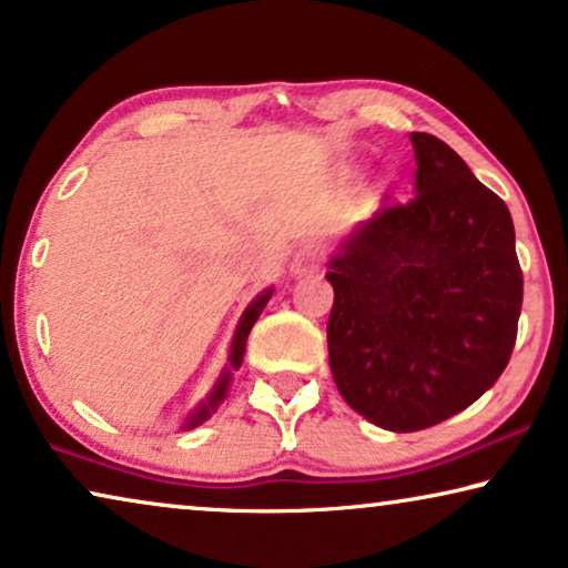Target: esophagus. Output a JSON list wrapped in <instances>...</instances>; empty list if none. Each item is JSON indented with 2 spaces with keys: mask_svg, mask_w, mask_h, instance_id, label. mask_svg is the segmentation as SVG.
<instances>
[{
  "mask_svg": "<svg viewBox=\"0 0 568 568\" xmlns=\"http://www.w3.org/2000/svg\"><path fill=\"white\" fill-rule=\"evenodd\" d=\"M321 265V252L316 244H303L293 252V260H291V273L293 275H306L311 270H318Z\"/></svg>",
  "mask_w": 568,
  "mask_h": 568,
  "instance_id": "1",
  "label": "esophagus"
}]
</instances>
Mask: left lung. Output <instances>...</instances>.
I'll use <instances>...</instances> for the list:
<instances>
[{
    "label": "left lung",
    "mask_w": 568,
    "mask_h": 568,
    "mask_svg": "<svg viewBox=\"0 0 568 568\" xmlns=\"http://www.w3.org/2000/svg\"><path fill=\"white\" fill-rule=\"evenodd\" d=\"M416 196L377 209L328 257V365L352 410L410 434L497 383L523 306L505 201L434 134L410 132Z\"/></svg>",
    "instance_id": "left-lung-1"
}]
</instances>
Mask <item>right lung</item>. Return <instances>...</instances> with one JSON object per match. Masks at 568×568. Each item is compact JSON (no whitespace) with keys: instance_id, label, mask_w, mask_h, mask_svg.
<instances>
[{"instance_id":"obj_1","label":"right lung","mask_w":568,"mask_h":568,"mask_svg":"<svg viewBox=\"0 0 568 568\" xmlns=\"http://www.w3.org/2000/svg\"><path fill=\"white\" fill-rule=\"evenodd\" d=\"M270 298H273V287H267V291H262L260 295H255L250 306L244 308L240 324H236V332H234V336H232V346H230V357H226V365H224L222 372H219L216 383H214V387H211V390H209V395L203 397V400L196 405V408H193V410L189 413V418H185V423L181 426L183 430H191V428L201 426L203 420H209L211 413H214V410L219 408V405L224 403L226 395H230V385H232L234 372L242 367L244 346H247V336H250V332H252V326H255V321L260 318L262 308L267 306Z\"/></svg>"}]
</instances>
